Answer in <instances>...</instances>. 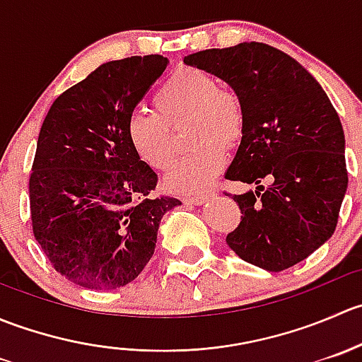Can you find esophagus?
<instances>
[{"mask_svg":"<svg viewBox=\"0 0 362 362\" xmlns=\"http://www.w3.org/2000/svg\"><path fill=\"white\" fill-rule=\"evenodd\" d=\"M211 196L210 194H202V196H189V198H185L184 202L187 204H203L206 203L208 199H210Z\"/></svg>","mask_w":362,"mask_h":362,"instance_id":"1","label":"esophagus"}]
</instances>
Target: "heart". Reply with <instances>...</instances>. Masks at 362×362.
Instances as JSON below:
<instances>
[{
    "instance_id": "b5f03b06",
    "label": "heart",
    "mask_w": 362,
    "mask_h": 362,
    "mask_svg": "<svg viewBox=\"0 0 362 362\" xmlns=\"http://www.w3.org/2000/svg\"><path fill=\"white\" fill-rule=\"evenodd\" d=\"M156 112L134 110L126 124L131 147L154 170H168L175 159L170 124L191 117L189 140L196 148L184 156L166 185L175 192L199 194L210 189L224 166V151L240 144L245 131V113L240 98L222 89L218 80L198 68H184L168 78L156 93Z\"/></svg>"
}]
</instances>
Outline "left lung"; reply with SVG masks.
Instances as JSON below:
<instances>
[{"label":"left lung","mask_w":362,"mask_h":362,"mask_svg":"<svg viewBox=\"0 0 362 362\" xmlns=\"http://www.w3.org/2000/svg\"><path fill=\"white\" fill-rule=\"evenodd\" d=\"M233 87L245 131L226 178L255 184L235 194L242 221L226 242L266 272L298 264L331 238L346 192L345 134L329 98L298 61L259 42L184 57ZM266 176L268 188L259 186Z\"/></svg>","instance_id":"left-lung-1"}]
</instances>
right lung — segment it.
<instances>
[{
	"instance_id": "obj_1",
	"label": "right lung",
	"mask_w": 362,
	"mask_h": 362,
	"mask_svg": "<svg viewBox=\"0 0 362 362\" xmlns=\"http://www.w3.org/2000/svg\"><path fill=\"white\" fill-rule=\"evenodd\" d=\"M168 59L110 61L64 90L40 129L29 177L33 233L56 272L80 287L133 282L154 254L163 215L158 175L131 147L126 124Z\"/></svg>"
}]
</instances>
